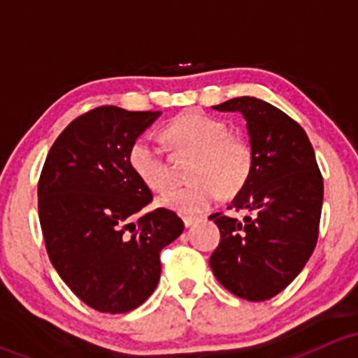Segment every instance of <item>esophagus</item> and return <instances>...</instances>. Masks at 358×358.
<instances>
[{"label":"esophagus","mask_w":358,"mask_h":358,"mask_svg":"<svg viewBox=\"0 0 358 358\" xmlns=\"http://www.w3.org/2000/svg\"><path fill=\"white\" fill-rule=\"evenodd\" d=\"M196 222H197L196 216H183V223H185L187 229H189V227H192Z\"/></svg>","instance_id":"34e87169"}]
</instances>
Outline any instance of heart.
<instances>
[{
    "instance_id": "1",
    "label": "heart",
    "mask_w": 358,
    "mask_h": 358,
    "mask_svg": "<svg viewBox=\"0 0 358 358\" xmlns=\"http://www.w3.org/2000/svg\"><path fill=\"white\" fill-rule=\"evenodd\" d=\"M176 156H192L187 176L192 182L159 197V206L178 215L194 216L206 211L223 194H236L246 185L255 164V150L244 135L230 131L225 121L201 110L176 115L162 131ZM128 161L133 173L154 192L171 182L169 164L161 147L149 136L131 143Z\"/></svg>"
}]
</instances>
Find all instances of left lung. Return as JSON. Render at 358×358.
Listing matches in <instances>:
<instances>
[{
  "mask_svg": "<svg viewBox=\"0 0 358 358\" xmlns=\"http://www.w3.org/2000/svg\"><path fill=\"white\" fill-rule=\"evenodd\" d=\"M244 115L255 164L246 185L229 206L243 220L213 213L218 248L209 258L225 289L248 301H265L286 289L303 270L319 239L324 182L305 129L255 96L215 106Z\"/></svg>",
  "mask_w": 358,
  "mask_h": 358,
  "instance_id": "left-lung-1",
  "label": "left lung"
}]
</instances>
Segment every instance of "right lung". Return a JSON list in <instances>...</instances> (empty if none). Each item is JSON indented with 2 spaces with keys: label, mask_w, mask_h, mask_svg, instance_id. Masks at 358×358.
<instances>
[{
  "label": "right lung",
  "mask_w": 358,
  "mask_h": 358,
  "mask_svg": "<svg viewBox=\"0 0 358 358\" xmlns=\"http://www.w3.org/2000/svg\"><path fill=\"white\" fill-rule=\"evenodd\" d=\"M159 112L102 106L76 117L50 149L38 182L46 252L64 282L102 313L142 305L161 277L162 248L183 232L175 211L136 215L154 196L128 161Z\"/></svg>",
  "instance_id": "add662e5"
}]
</instances>
